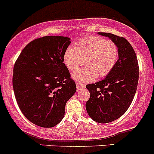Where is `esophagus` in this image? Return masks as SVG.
<instances>
[{"label": "esophagus", "instance_id": "esophagus-1", "mask_svg": "<svg viewBox=\"0 0 154 154\" xmlns=\"http://www.w3.org/2000/svg\"><path fill=\"white\" fill-rule=\"evenodd\" d=\"M76 87H77V91H79L81 89H83L85 88V85H82V84L80 83H76Z\"/></svg>", "mask_w": 154, "mask_h": 154}]
</instances>
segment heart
<instances>
[{"instance_id": "1", "label": "heart", "mask_w": 154, "mask_h": 154, "mask_svg": "<svg viewBox=\"0 0 154 154\" xmlns=\"http://www.w3.org/2000/svg\"><path fill=\"white\" fill-rule=\"evenodd\" d=\"M119 50L116 42L104 38L89 35L79 39L75 47H68L63 54L64 65L69 71L76 70L84 59L85 67L72 74L78 83H88L99 78L107 76L113 69Z\"/></svg>"}]
</instances>
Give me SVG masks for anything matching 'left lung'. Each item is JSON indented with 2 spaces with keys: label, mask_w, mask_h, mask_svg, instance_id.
I'll return each instance as SVG.
<instances>
[{
  "label": "left lung",
  "mask_w": 154,
  "mask_h": 154,
  "mask_svg": "<svg viewBox=\"0 0 154 154\" xmlns=\"http://www.w3.org/2000/svg\"><path fill=\"white\" fill-rule=\"evenodd\" d=\"M116 42L119 59L113 69L103 80L86 86L90 99L86 110L90 118L101 124L121 117L129 108L137 89L139 69L134 48L127 39L108 32H99Z\"/></svg>",
  "instance_id": "obj_1"
}]
</instances>
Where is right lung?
Returning <instances> with one entry per match:
<instances>
[{"label":"right lung","instance_id":"1","mask_svg":"<svg viewBox=\"0 0 154 154\" xmlns=\"http://www.w3.org/2000/svg\"><path fill=\"white\" fill-rule=\"evenodd\" d=\"M70 38L44 36L23 48L13 68L12 86L22 113L32 123L53 128L64 118L65 105L76 91L63 61Z\"/></svg>","mask_w":154,"mask_h":154}]
</instances>
